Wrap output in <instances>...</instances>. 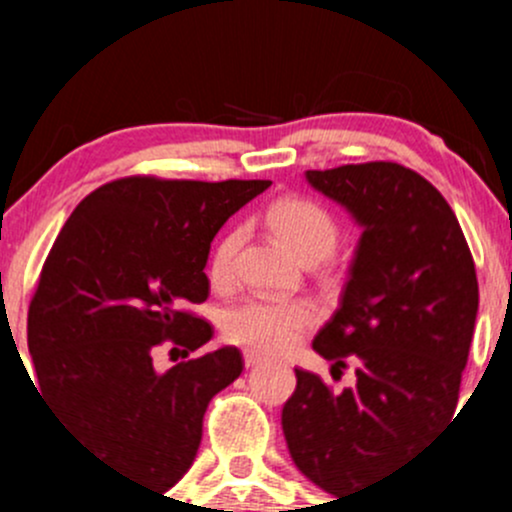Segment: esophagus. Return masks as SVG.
I'll use <instances>...</instances> for the list:
<instances>
[{"mask_svg":"<svg viewBox=\"0 0 512 512\" xmlns=\"http://www.w3.org/2000/svg\"><path fill=\"white\" fill-rule=\"evenodd\" d=\"M242 359H245L247 369H252V366L262 364V361H265V356L257 354V352H252V349H245V352H242Z\"/></svg>","mask_w":512,"mask_h":512,"instance_id":"esophagus-1","label":"esophagus"}]
</instances>
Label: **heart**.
Instances as JSON below:
<instances>
[{
	"label": "heart",
	"mask_w": 512,
	"mask_h": 512,
	"mask_svg": "<svg viewBox=\"0 0 512 512\" xmlns=\"http://www.w3.org/2000/svg\"><path fill=\"white\" fill-rule=\"evenodd\" d=\"M267 223L304 262L324 260L332 255L337 245V225L332 215L312 200H277L267 210ZM242 240H245L242 227H232L220 237L208 267L213 285L223 287L235 277V262ZM314 322H317V307L307 299L245 297L225 309L220 329L227 342L240 344L252 352L280 354L287 352L302 337L304 329L312 327Z\"/></svg>",
	"instance_id": "obj_1"
}]
</instances>
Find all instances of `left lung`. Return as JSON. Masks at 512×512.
Here are the masks:
<instances>
[{
  "instance_id": "left-lung-1",
  "label": "left lung",
  "mask_w": 512,
  "mask_h": 512,
  "mask_svg": "<svg viewBox=\"0 0 512 512\" xmlns=\"http://www.w3.org/2000/svg\"><path fill=\"white\" fill-rule=\"evenodd\" d=\"M364 227L334 317L312 347L352 389L297 369L282 409L292 461L332 495L416 453L456 414L478 312V277L456 213L423 175L391 160L307 170Z\"/></svg>"
}]
</instances>
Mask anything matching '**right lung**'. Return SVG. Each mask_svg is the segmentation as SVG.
Instances as JSON below:
<instances>
[{"label":"right lung","instance_id":"obj_1","mask_svg":"<svg viewBox=\"0 0 512 512\" xmlns=\"http://www.w3.org/2000/svg\"><path fill=\"white\" fill-rule=\"evenodd\" d=\"M270 185L128 175L86 195L51 245L27 317L34 389L113 471L168 490L193 463L242 354L223 347L163 374L153 354L210 342V322L185 307L208 299L215 232Z\"/></svg>","mask_w":512,"mask_h":512}]
</instances>
